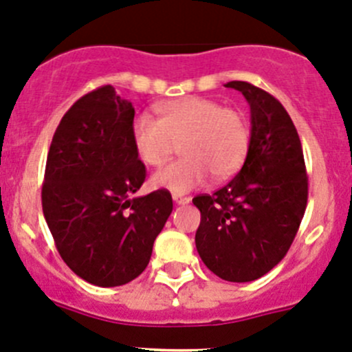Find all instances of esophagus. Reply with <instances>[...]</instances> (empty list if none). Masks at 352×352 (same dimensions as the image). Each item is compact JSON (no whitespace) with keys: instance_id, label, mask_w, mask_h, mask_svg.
Wrapping results in <instances>:
<instances>
[{"instance_id":"obj_1","label":"esophagus","mask_w":352,"mask_h":352,"mask_svg":"<svg viewBox=\"0 0 352 352\" xmlns=\"http://www.w3.org/2000/svg\"><path fill=\"white\" fill-rule=\"evenodd\" d=\"M173 201H175V204H189L190 197L179 196V194H173Z\"/></svg>"}]
</instances>
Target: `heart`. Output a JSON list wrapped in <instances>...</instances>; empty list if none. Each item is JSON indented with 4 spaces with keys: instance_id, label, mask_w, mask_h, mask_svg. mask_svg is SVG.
<instances>
[{
    "instance_id": "heart-1",
    "label": "heart",
    "mask_w": 352,
    "mask_h": 352,
    "mask_svg": "<svg viewBox=\"0 0 352 352\" xmlns=\"http://www.w3.org/2000/svg\"><path fill=\"white\" fill-rule=\"evenodd\" d=\"M158 119L141 113L131 126L138 158L148 166L168 160L180 141L182 158L156 172L151 186L172 192H189L209 173L223 180L243 165L250 148V126L240 110L223 107L206 97H184L156 107Z\"/></svg>"
}]
</instances>
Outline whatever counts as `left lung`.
Instances as JSON below:
<instances>
[{
    "label": "left lung",
    "instance_id": "1",
    "mask_svg": "<svg viewBox=\"0 0 352 352\" xmlns=\"http://www.w3.org/2000/svg\"><path fill=\"white\" fill-rule=\"evenodd\" d=\"M225 87L242 91L250 105V148L235 179L212 196L192 199L201 211L196 247L218 278L248 283L289 250L307 209L308 177L300 136L281 102L247 81Z\"/></svg>",
    "mask_w": 352,
    "mask_h": 352
}]
</instances>
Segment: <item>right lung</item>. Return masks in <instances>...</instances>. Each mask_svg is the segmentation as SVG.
Segmentation results:
<instances>
[{"label":"right lung","mask_w":352,"mask_h":352,"mask_svg":"<svg viewBox=\"0 0 352 352\" xmlns=\"http://www.w3.org/2000/svg\"><path fill=\"white\" fill-rule=\"evenodd\" d=\"M133 120V104L105 85L74 102L49 148L44 218L67 267L95 286L136 279L173 209L165 189L131 199L146 179Z\"/></svg>","instance_id":"1"}]
</instances>
